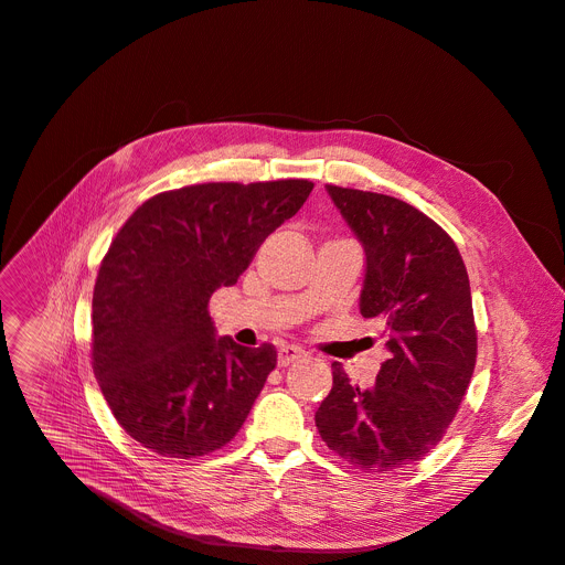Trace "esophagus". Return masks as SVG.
<instances>
[{
  "instance_id": "1",
  "label": "esophagus",
  "mask_w": 565,
  "mask_h": 565,
  "mask_svg": "<svg viewBox=\"0 0 565 565\" xmlns=\"http://www.w3.org/2000/svg\"><path fill=\"white\" fill-rule=\"evenodd\" d=\"M306 356V352L301 347H297V344H282L280 349H278V365L280 367H287L289 363H294V361H301Z\"/></svg>"
}]
</instances>
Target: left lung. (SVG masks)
<instances>
[{
    "label": "left lung",
    "instance_id": "left-lung-1",
    "mask_svg": "<svg viewBox=\"0 0 565 565\" xmlns=\"http://www.w3.org/2000/svg\"><path fill=\"white\" fill-rule=\"evenodd\" d=\"M365 253L359 308L384 324L388 359L359 388L333 363L315 423L342 460L367 473L412 465L458 414L476 365L469 276L458 246L412 204L327 185Z\"/></svg>",
    "mask_w": 565,
    "mask_h": 565
}]
</instances>
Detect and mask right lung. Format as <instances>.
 <instances>
[{"mask_svg": "<svg viewBox=\"0 0 565 565\" xmlns=\"http://www.w3.org/2000/svg\"><path fill=\"white\" fill-rule=\"evenodd\" d=\"M310 191L306 179L185 185L147 200L117 232L94 287L92 359L107 407L145 448L200 458L248 418L276 347L218 338L209 299Z\"/></svg>", "mask_w": 565, "mask_h": 565, "instance_id": "right-lung-1", "label": "right lung"}]
</instances>
